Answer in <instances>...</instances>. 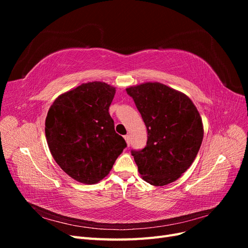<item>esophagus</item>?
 <instances>
[{"label":"esophagus","instance_id":"obj_1","mask_svg":"<svg viewBox=\"0 0 248 248\" xmlns=\"http://www.w3.org/2000/svg\"><path fill=\"white\" fill-rule=\"evenodd\" d=\"M124 139H125V140H126V144H127V146H130V137L129 136H125L124 137Z\"/></svg>","mask_w":248,"mask_h":248}]
</instances>
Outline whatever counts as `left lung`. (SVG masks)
I'll return each instance as SVG.
<instances>
[{
	"label": "left lung",
	"instance_id": "left-lung-1",
	"mask_svg": "<svg viewBox=\"0 0 248 248\" xmlns=\"http://www.w3.org/2000/svg\"><path fill=\"white\" fill-rule=\"evenodd\" d=\"M140 112L148 131L147 146L132 150L146 182L163 186L188 170L202 145L204 127L188 96L160 82H145L126 89Z\"/></svg>",
	"mask_w": 248,
	"mask_h": 248
}]
</instances>
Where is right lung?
<instances>
[{
  "instance_id": "obj_1",
  "label": "right lung",
  "mask_w": 248,
  "mask_h": 248,
  "mask_svg": "<svg viewBox=\"0 0 248 248\" xmlns=\"http://www.w3.org/2000/svg\"><path fill=\"white\" fill-rule=\"evenodd\" d=\"M115 93L107 82H86L60 95L48 109L49 151L59 167L80 183L95 184L108 176L127 146L108 112Z\"/></svg>"
}]
</instances>
